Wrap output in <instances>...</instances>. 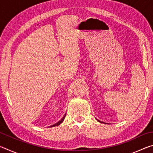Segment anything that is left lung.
<instances>
[{
    "instance_id": "1",
    "label": "left lung",
    "mask_w": 153,
    "mask_h": 153,
    "mask_svg": "<svg viewBox=\"0 0 153 153\" xmlns=\"http://www.w3.org/2000/svg\"><path fill=\"white\" fill-rule=\"evenodd\" d=\"M97 121H98V122H100V123H103V122H102V121H100V120H97Z\"/></svg>"
}]
</instances>
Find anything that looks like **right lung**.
I'll list each match as a JSON object with an SVG mask.
<instances>
[{"label": "right lung", "mask_w": 153, "mask_h": 153, "mask_svg": "<svg viewBox=\"0 0 153 153\" xmlns=\"http://www.w3.org/2000/svg\"><path fill=\"white\" fill-rule=\"evenodd\" d=\"M65 115H66V114L64 116H63V117L61 119V120L59 121V122H57L56 123H55V124H54V125H53V126H50V127H55V126H59V125H60V124L63 122V120H65Z\"/></svg>", "instance_id": "add662e5"}]
</instances>
